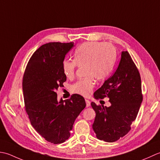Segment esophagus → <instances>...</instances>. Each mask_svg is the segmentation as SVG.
<instances>
[{"label": "esophagus", "mask_w": 160, "mask_h": 160, "mask_svg": "<svg viewBox=\"0 0 160 160\" xmlns=\"http://www.w3.org/2000/svg\"><path fill=\"white\" fill-rule=\"evenodd\" d=\"M86 107H89L90 106V102L88 99H86Z\"/></svg>", "instance_id": "1"}]
</instances>
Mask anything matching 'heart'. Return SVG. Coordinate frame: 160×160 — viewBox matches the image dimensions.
<instances>
[{"label": "heart", "instance_id": "1", "mask_svg": "<svg viewBox=\"0 0 160 160\" xmlns=\"http://www.w3.org/2000/svg\"><path fill=\"white\" fill-rule=\"evenodd\" d=\"M116 58L115 50L111 44L98 42H86L81 44L74 52V60L63 61V73L68 79L75 75L77 66H85L83 79L72 86V90L88 97L94 89L96 79L103 81L111 73Z\"/></svg>", "mask_w": 160, "mask_h": 160}]
</instances>
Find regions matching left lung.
<instances>
[{
    "label": "left lung",
    "instance_id": "1",
    "mask_svg": "<svg viewBox=\"0 0 160 160\" xmlns=\"http://www.w3.org/2000/svg\"><path fill=\"white\" fill-rule=\"evenodd\" d=\"M94 98L109 99V107L91 103L96 113L92 128L97 138L114 142L131 129L142 102L141 77L128 52H122L115 72L94 93Z\"/></svg>",
    "mask_w": 160,
    "mask_h": 160
}]
</instances>
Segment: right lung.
Masks as SVG:
<instances>
[{"instance_id":"1","label":"right lung","mask_w":160,"mask_h":160,"mask_svg":"<svg viewBox=\"0 0 160 160\" xmlns=\"http://www.w3.org/2000/svg\"><path fill=\"white\" fill-rule=\"evenodd\" d=\"M74 43L51 42L37 49L22 78L25 111L32 126L48 142L58 144L70 138L74 122L86 104L82 96L58 102L57 90L66 81L62 68Z\"/></svg>"}]
</instances>
